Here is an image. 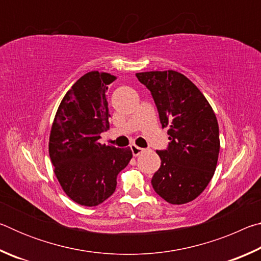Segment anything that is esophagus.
<instances>
[{
	"label": "esophagus",
	"instance_id": "esophagus-1",
	"mask_svg": "<svg viewBox=\"0 0 261 261\" xmlns=\"http://www.w3.org/2000/svg\"><path fill=\"white\" fill-rule=\"evenodd\" d=\"M130 148H131V151H132V154H134V156H138L139 154H141V153L144 152V148L137 146V145H135V144H132L131 146H130Z\"/></svg>",
	"mask_w": 261,
	"mask_h": 261
}]
</instances>
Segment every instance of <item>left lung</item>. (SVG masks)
I'll use <instances>...</instances> for the list:
<instances>
[{
  "mask_svg": "<svg viewBox=\"0 0 261 261\" xmlns=\"http://www.w3.org/2000/svg\"><path fill=\"white\" fill-rule=\"evenodd\" d=\"M153 96L169 145L156 151L161 166L152 185L162 199L187 204L213 177L220 152L219 124L208 101L184 74L174 70L136 73Z\"/></svg>",
  "mask_w": 261,
  "mask_h": 261,
  "instance_id": "8db88e82",
  "label": "left lung"
}]
</instances>
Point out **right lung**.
I'll use <instances>...</instances> for the list:
<instances>
[{
  "label": "right lung",
  "mask_w": 261,
  "mask_h": 261,
  "mask_svg": "<svg viewBox=\"0 0 261 261\" xmlns=\"http://www.w3.org/2000/svg\"><path fill=\"white\" fill-rule=\"evenodd\" d=\"M115 79L107 72L84 74L64 95L53 122L49 156L55 175L70 199L83 206L108 199L132 158L130 147L99 143L109 129L107 91Z\"/></svg>",
  "instance_id": "add662e5"
}]
</instances>
